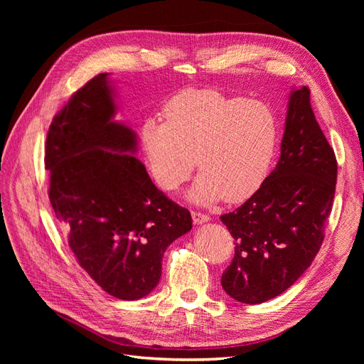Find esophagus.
Instances as JSON below:
<instances>
[{
    "label": "esophagus",
    "instance_id": "esophagus-1",
    "mask_svg": "<svg viewBox=\"0 0 364 364\" xmlns=\"http://www.w3.org/2000/svg\"><path fill=\"white\" fill-rule=\"evenodd\" d=\"M191 217H193V220H194V223H197V225L206 223V222H209V220H211V217H209L208 214L199 213V211H193V213H191Z\"/></svg>",
    "mask_w": 364,
    "mask_h": 364
}]
</instances>
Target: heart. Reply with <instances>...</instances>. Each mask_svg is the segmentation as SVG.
I'll return each instance as SVG.
<instances>
[{
  "label": "heart",
  "instance_id": "obj_1",
  "mask_svg": "<svg viewBox=\"0 0 364 364\" xmlns=\"http://www.w3.org/2000/svg\"><path fill=\"white\" fill-rule=\"evenodd\" d=\"M273 109L247 97L188 90L165 106V121L147 118L141 144L153 179L165 191L202 171L190 191L196 203L241 202L266 179L278 146Z\"/></svg>",
  "mask_w": 364,
  "mask_h": 364
}]
</instances>
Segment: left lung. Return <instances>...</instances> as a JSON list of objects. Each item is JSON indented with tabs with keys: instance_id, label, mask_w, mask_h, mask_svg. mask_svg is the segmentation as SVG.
<instances>
[{
	"instance_id": "1",
	"label": "left lung",
	"mask_w": 364,
	"mask_h": 364,
	"mask_svg": "<svg viewBox=\"0 0 364 364\" xmlns=\"http://www.w3.org/2000/svg\"><path fill=\"white\" fill-rule=\"evenodd\" d=\"M336 181V155L314 117L310 90L293 87L277 167L250 199L220 217L235 240L222 277L232 299L262 304L302 277L322 246Z\"/></svg>"
}]
</instances>
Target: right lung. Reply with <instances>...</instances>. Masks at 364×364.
Returning a JSON list of instances; mask_svg holds the SVG:
<instances>
[{
    "label": "right lung",
    "instance_id": "add662e5",
    "mask_svg": "<svg viewBox=\"0 0 364 364\" xmlns=\"http://www.w3.org/2000/svg\"><path fill=\"white\" fill-rule=\"evenodd\" d=\"M107 75H95L53 118L46 144L48 197L86 273L117 299L136 301L156 287L164 252L193 222L134 156L136 134L114 119Z\"/></svg>",
    "mask_w": 364,
    "mask_h": 364
}]
</instances>
